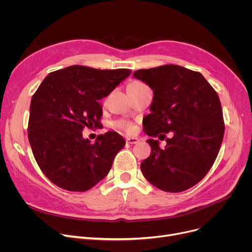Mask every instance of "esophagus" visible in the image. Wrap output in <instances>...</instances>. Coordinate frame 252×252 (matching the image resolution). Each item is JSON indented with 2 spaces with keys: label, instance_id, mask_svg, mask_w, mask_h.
Masks as SVG:
<instances>
[{
  "label": "esophagus",
  "instance_id": "34e87169",
  "mask_svg": "<svg viewBox=\"0 0 252 252\" xmlns=\"http://www.w3.org/2000/svg\"><path fill=\"white\" fill-rule=\"evenodd\" d=\"M138 142H139L138 138H135V137H128V138H126V143L127 144H137Z\"/></svg>",
  "mask_w": 252,
  "mask_h": 252
}]
</instances>
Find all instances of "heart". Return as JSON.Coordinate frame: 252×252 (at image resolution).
<instances>
[{"mask_svg":"<svg viewBox=\"0 0 252 252\" xmlns=\"http://www.w3.org/2000/svg\"><path fill=\"white\" fill-rule=\"evenodd\" d=\"M141 85H143V84L139 83V82H133L131 84H129L128 86H141ZM115 126L118 128L124 129L126 131H131V130H134V128H135L134 125L131 124L130 122H127V121H118V122H116Z\"/></svg>","mask_w":252,"mask_h":252,"instance_id":"b5f03b06","label":"heart"}]
</instances>
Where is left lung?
Listing matches in <instances>:
<instances>
[{"instance_id":"8db88e82","label":"left lung","mask_w":252,"mask_h":252,"mask_svg":"<svg viewBox=\"0 0 252 252\" xmlns=\"http://www.w3.org/2000/svg\"><path fill=\"white\" fill-rule=\"evenodd\" d=\"M134 77L153 91L145 133L150 156L141 163L146 180L165 192H182L199 183L213 166L223 138L222 110L217 92L200 72L179 65L140 69Z\"/></svg>"}]
</instances>
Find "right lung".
<instances>
[{"label":"right lung","mask_w":252,"mask_h":252,"mask_svg":"<svg viewBox=\"0 0 252 252\" xmlns=\"http://www.w3.org/2000/svg\"><path fill=\"white\" fill-rule=\"evenodd\" d=\"M130 73L72 65L49 73L33 94L29 141L39 168L56 186L84 192L108 175L126 141L116 131H107L92 144L83 130L99 126L98 101Z\"/></svg>","instance_id":"1"}]
</instances>
